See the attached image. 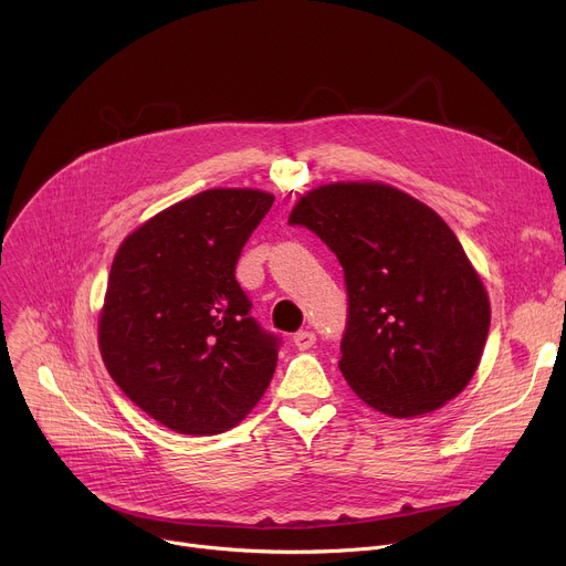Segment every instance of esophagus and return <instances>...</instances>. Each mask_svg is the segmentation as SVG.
<instances>
[{
  "instance_id": "1",
  "label": "esophagus",
  "mask_w": 566,
  "mask_h": 566,
  "mask_svg": "<svg viewBox=\"0 0 566 566\" xmlns=\"http://www.w3.org/2000/svg\"><path fill=\"white\" fill-rule=\"evenodd\" d=\"M293 343H295V347H297L300 352H306V349H311V347L315 345V334L308 332V329L297 332V334L293 336Z\"/></svg>"
}]
</instances>
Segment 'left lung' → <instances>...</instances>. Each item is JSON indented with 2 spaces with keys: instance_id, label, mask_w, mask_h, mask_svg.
<instances>
[{
  "instance_id": "8db88e82",
  "label": "left lung",
  "mask_w": 566,
  "mask_h": 566,
  "mask_svg": "<svg viewBox=\"0 0 566 566\" xmlns=\"http://www.w3.org/2000/svg\"><path fill=\"white\" fill-rule=\"evenodd\" d=\"M289 223L336 253L347 284L340 371L369 408L415 419L474 376L491 302L450 226L426 203L378 181L306 192Z\"/></svg>"
}]
</instances>
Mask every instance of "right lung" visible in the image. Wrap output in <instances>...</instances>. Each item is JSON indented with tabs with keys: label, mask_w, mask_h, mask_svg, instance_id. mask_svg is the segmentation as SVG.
<instances>
[{
	"label": "right lung",
	"mask_w": 566,
	"mask_h": 566,
	"mask_svg": "<svg viewBox=\"0 0 566 566\" xmlns=\"http://www.w3.org/2000/svg\"><path fill=\"white\" fill-rule=\"evenodd\" d=\"M275 197L214 188L154 214L123 239L98 319L114 382L160 426L210 437L264 396L280 338L251 317L234 280L241 249Z\"/></svg>",
	"instance_id": "right-lung-1"
}]
</instances>
